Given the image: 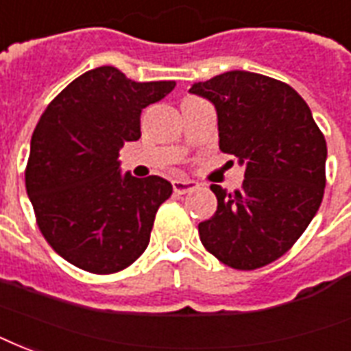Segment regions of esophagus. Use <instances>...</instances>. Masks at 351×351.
I'll use <instances>...</instances> for the list:
<instances>
[{
	"mask_svg": "<svg viewBox=\"0 0 351 351\" xmlns=\"http://www.w3.org/2000/svg\"><path fill=\"white\" fill-rule=\"evenodd\" d=\"M172 186L176 194H186V192L196 191L197 181H194V179H176V181H172Z\"/></svg>",
	"mask_w": 351,
	"mask_h": 351,
	"instance_id": "1",
	"label": "esophagus"
}]
</instances>
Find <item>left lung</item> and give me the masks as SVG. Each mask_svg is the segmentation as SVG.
Wrapping results in <instances>:
<instances>
[{
    "instance_id": "left-lung-1",
    "label": "left lung",
    "mask_w": 351,
    "mask_h": 351,
    "mask_svg": "<svg viewBox=\"0 0 351 351\" xmlns=\"http://www.w3.org/2000/svg\"><path fill=\"white\" fill-rule=\"evenodd\" d=\"M191 94L215 105L220 149L246 166L235 192L210 185L218 207L197 226L202 244L231 268H261L302 237L322 204L326 138L304 97L278 79L233 70Z\"/></svg>"
}]
</instances>
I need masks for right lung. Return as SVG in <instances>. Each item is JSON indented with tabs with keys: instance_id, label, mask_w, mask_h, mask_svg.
I'll return each instance as SVG.
<instances>
[{
	"instance_id": "obj_1",
	"label": "right lung",
	"mask_w": 351,
	"mask_h": 351,
	"mask_svg": "<svg viewBox=\"0 0 351 351\" xmlns=\"http://www.w3.org/2000/svg\"><path fill=\"white\" fill-rule=\"evenodd\" d=\"M173 81L136 83L99 66L66 86L36 123L25 189L42 235L92 274L133 265L149 244L155 213L172 185L159 176L122 173L120 149L141 138V112Z\"/></svg>"
}]
</instances>
